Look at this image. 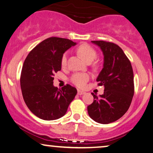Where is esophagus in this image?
<instances>
[{
  "mask_svg": "<svg viewBox=\"0 0 153 153\" xmlns=\"http://www.w3.org/2000/svg\"><path fill=\"white\" fill-rule=\"evenodd\" d=\"M85 94V91H81V90H77V94H78L79 96L83 95V94Z\"/></svg>",
  "mask_w": 153,
  "mask_h": 153,
  "instance_id": "34e87169",
  "label": "esophagus"
}]
</instances>
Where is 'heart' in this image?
<instances>
[{
  "instance_id": "b5f03b06",
  "label": "heart",
  "mask_w": 153,
  "mask_h": 153,
  "mask_svg": "<svg viewBox=\"0 0 153 153\" xmlns=\"http://www.w3.org/2000/svg\"><path fill=\"white\" fill-rule=\"evenodd\" d=\"M77 53L83 58L87 63L93 62L97 56V53L93 47L88 44H82L77 48ZM67 62V53H64L61 59L62 66H65ZM89 75L86 73H77L73 74L71 77L70 80L71 82L79 88H83L86 85V83L89 81Z\"/></svg>"
}]
</instances>
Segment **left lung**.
I'll return each mask as SVG.
<instances>
[{"label":"left lung","instance_id":"1","mask_svg":"<svg viewBox=\"0 0 153 153\" xmlns=\"http://www.w3.org/2000/svg\"><path fill=\"white\" fill-rule=\"evenodd\" d=\"M102 51L104 64L96 81L104 86L99 97L92 93L94 102L87 107L96 122L108 124L122 117L132 102L134 93V74L130 60L118 45L105 41H91Z\"/></svg>","mask_w":153,"mask_h":153}]
</instances>
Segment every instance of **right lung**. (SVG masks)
I'll list each match as a JSON object with an SVG mask.
<instances>
[{"label":"right lung","instance_id":"obj_1","mask_svg":"<svg viewBox=\"0 0 153 153\" xmlns=\"http://www.w3.org/2000/svg\"><path fill=\"white\" fill-rule=\"evenodd\" d=\"M76 43L68 39L50 37L34 47L23 63L21 88L28 109L41 119H59L77 94L70 85L58 89L53 86L55 74L61 70V59L66 51Z\"/></svg>","mask_w":153,"mask_h":153}]
</instances>
